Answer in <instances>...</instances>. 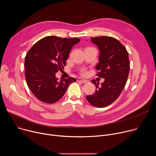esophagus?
Segmentation results:
<instances>
[{"mask_svg":"<svg viewBox=\"0 0 156 156\" xmlns=\"http://www.w3.org/2000/svg\"><path fill=\"white\" fill-rule=\"evenodd\" d=\"M78 82H80V83H86L87 82V81L86 80H84V79L79 78L78 79Z\"/></svg>","mask_w":156,"mask_h":156,"instance_id":"esophagus-1","label":"esophagus"}]
</instances>
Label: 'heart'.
<instances>
[{
    "label": "heart",
    "mask_w": 156,
    "mask_h": 156,
    "mask_svg": "<svg viewBox=\"0 0 156 156\" xmlns=\"http://www.w3.org/2000/svg\"><path fill=\"white\" fill-rule=\"evenodd\" d=\"M83 74H85V72H83Z\"/></svg>",
    "instance_id": "b5f03b06"
}]
</instances>
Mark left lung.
<instances>
[{
  "mask_svg": "<svg viewBox=\"0 0 156 156\" xmlns=\"http://www.w3.org/2000/svg\"><path fill=\"white\" fill-rule=\"evenodd\" d=\"M91 41L100 51L96 75L105 80L100 87L98 82L92 80L96 90L93 94L87 96L86 99L95 107H104L119 98L126 84L129 72L128 53L117 39L112 37H91Z\"/></svg>",
  "mask_w": 156,
  "mask_h": 156,
  "instance_id": "obj_1",
  "label": "left lung"
}]
</instances>
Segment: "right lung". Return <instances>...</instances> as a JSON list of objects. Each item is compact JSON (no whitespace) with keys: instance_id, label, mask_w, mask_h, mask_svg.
Segmentation results:
<instances>
[{"instance_id":"right-lung-1","label":"right lung","mask_w":156,"mask_h":156,"mask_svg":"<svg viewBox=\"0 0 156 156\" xmlns=\"http://www.w3.org/2000/svg\"><path fill=\"white\" fill-rule=\"evenodd\" d=\"M80 41L78 38L47 36L35 43L28 52L25 60V78L30 90L39 100L54 103L76 81L72 77L58 81L55 73L63 69L71 49Z\"/></svg>"}]
</instances>
